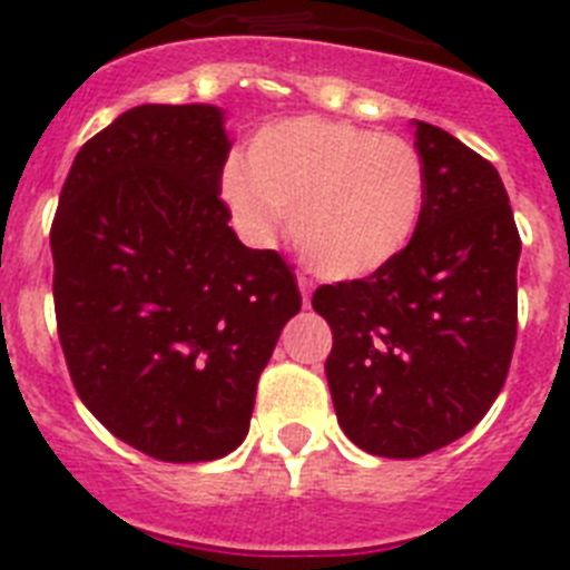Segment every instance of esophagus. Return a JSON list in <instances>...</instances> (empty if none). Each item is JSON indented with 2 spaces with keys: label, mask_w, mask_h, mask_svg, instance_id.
Returning a JSON list of instances; mask_svg holds the SVG:
<instances>
[{
  "label": "esophagus",
  "mask_w": 570,
  "mask_h": 570,
  "mask_svg": "<svg viewBox=\"0 0 570 570\" xmlns=\"http://www.w3.org/2000/svg\"><path fill=\"white\" fill-rule=\"evenodd\" d=\"M296 282H299V291H302V302H305V307H311V288H313V282L307 279L305 274L296 276Z\"/></svg>",
  "instance_id": "obj_1"
}]
</instances>
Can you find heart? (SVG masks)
Returning <instances> with one entry per match:
<instances>
[{
  "label": "heart",
  "instance_id": "1",
  "mask_svg": "<svg viewBox=\"0 0 570 570\" xmlns=\"http://www.w3.org/2000/svg\"><path fill=\"white\" fill-rule=\"evenodd\" d=\"M220 195L248 237L274 234L291 212V237L327 279H364L410 248L426 206V166L399 135L327 118L268 124L248 164L223 166Z\"/></svg>",
  "mask_w": 570,
  "mask_h": 570
}]
</instances>
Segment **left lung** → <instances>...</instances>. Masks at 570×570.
<instances>
[{
  "label": "left lung",
  "instance_id": "obj_1",
  "mask_svg": "<svg viewBox=\"0 0 570 570\" xmlns=\"http://www.w3.org/2000/svg\"><path fill=\"white\" fill-rule=\"evenodd\" d=\"M426 206L410 248L364 279L322 285L338 426L379 458H421L466 435L500 395L517 338L520 234L498 169L415 121Z\"/></svg>",
  "mask_w": 570,
  "mask_h": 570
}]
</instances>
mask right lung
<instances>
[{
    "label": "right lung",
    "instance_id": "1",
    "mask_svg": "<svg viewBox=\"0 0 570 570\" xmlns=\"http://www.w3.org/2000/svg\"><path fill=\"white\" fill-rule=\"evenodd\" d=\"M212 104H144L78 149L50 228L59 342L83 406L166 463L248 435L259 373L302 307L291 265L245 248Z\"/></svg>",
    "mask_w": 570,
    "mask_h": 570
}]
</instances>
